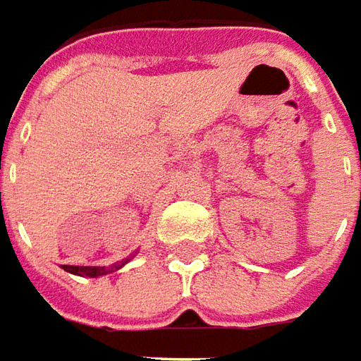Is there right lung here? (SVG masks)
<instances>
[{"label": "right lung", "instance_id": "right-lung-1", "mask_svg": "<svg viewBox=\"0 0 361 361\" xmlns=\"http://www.w3.org/2000/svg\"><path fill=\"white\" fill-rule=\"evenodd\" d=\"M129 260H121L117 264L109 266H65L63 264V270L71 272V274H77V276H89V278H97V276H105V274H111V272H117L118 268L127 264Z\"/></svg>", "mask_w": 361, "mask_h": 361}]
</instances>
